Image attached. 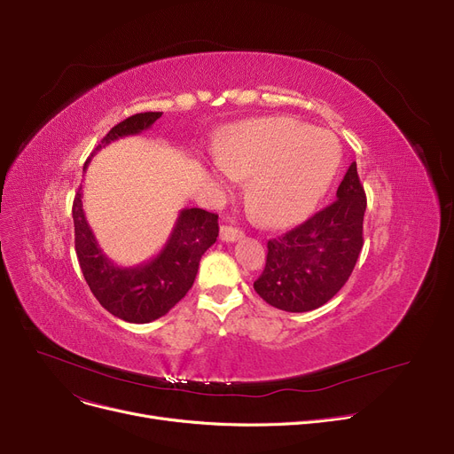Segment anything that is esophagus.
<instances>
[{
	"label": "esophagus",
	"instance_id": "1",
	"mask_svg": "<svg viewBox=\"0 0 454 454\" xmlns=\"http://www.w3.org/2000/svg\"><path fill=\"white\" fill-rule=\"evenodd\" d=\"M245 233L239 228H233V226H221V239L226 243H233V241H239L243 239Z\"/></svg>",
	"mask_w": 454,
	"mask_h": 454
}]
</instances>
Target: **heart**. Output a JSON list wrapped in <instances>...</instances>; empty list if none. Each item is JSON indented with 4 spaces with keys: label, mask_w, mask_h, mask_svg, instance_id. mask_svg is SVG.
I'll list each match as a JSON object with an SVG mask.
<instances>
[{
    "label": "heart",
    "mask_w": 454,
    "mask_h": 454,
    "mask_svg": "<svg viewBox=\"0 0 454 454\" xmlns=\"http://www.w3.org/2000/svg\"><path fill=\"white\" fill-rule=\"evenodd\" d=\"M235 178H250L247 202L270 228L289 226L311 213L335 180L342 151L337 136L293 117H269L237 127L219 147Z\"/></svg>",
    "instance_id": "1"
}]
</instances>
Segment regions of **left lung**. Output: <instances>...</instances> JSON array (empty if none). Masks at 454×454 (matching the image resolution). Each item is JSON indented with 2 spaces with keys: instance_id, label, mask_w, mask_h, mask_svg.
Wrapping results in <instances>:
<instances>
[{
  "instance_id": "left-lung-1",
  "label": "left lung",
  "mask_w": 454,
  "mask_h": 454,
  "mask_svg": "<svg viewBox=\"0 0 454 454\" xmlns=\"http://www.w3.org/2000/svg\"><path fill=\"white\" fill-rule=\"evenodd\" d=\"M364 211L366 193L353 161L335 202L267 243V263L254 281L255 293L289 313L327 303L344 287L359 259Z\"/></svg>"
}]
</instances>
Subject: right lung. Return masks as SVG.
I'll return each instance as SVG.
<instances>
[{"label":"right lung","mask_w":454,"mask_h":454,"mask_svg":"<svg viewBox=\"0 0 454 454\" xmlns=\"http://www.w3.org/2000/svg\"><path fill=\"white\" fill-rule=\"evenodd\" d=\"M158 117H161V112L127 117L101 139L91 156L119 137L147 130ZM71 211L75 224V252L90 291L108 313L132 324H149L169 313L193 287L200 257L219 237V215L200 207H187L180 211L169 241L154 259L123 269L114 265L95 241L82 209V185L75 193Z\"/></svg>","instance_id":"add662e5"}]
</instances>
